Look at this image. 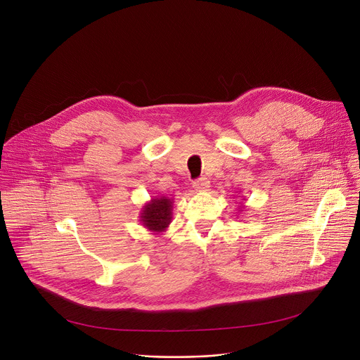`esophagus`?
Here are the masks:
<instances>
[{
    "mask_svg": "<svg viewBox=\"0 0 360 360\" xmlns=\"http://www.w3.org/2000/svg\"><path fill=\"white\" fill-rule=\"evenodd\" d=\"M207 187H209V180L205 177H200L196 181H193V188L196 192H203V190H207Z\"/></svg>",
    "mask_w": 360,
    "mask_h": 360,
    "instance_id": "obj_1",
    "label": "esophagus"
}]
</instances>
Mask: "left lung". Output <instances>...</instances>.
<instances>
[{
  "label": "left lung",
  "mask_w": 360,
  "mask_h": 360,
  "mask_svg": "<svg viewBox=\"0 0 360 360\" xmlns=\"http://www.w3.org/2000/svg\"><path fill=\"white\" fill-rule=\"evenodd\" d=\"M238 209H244V205H240V207Z\"/></svg>",
  "instance_id": "1"
}]
</instances>
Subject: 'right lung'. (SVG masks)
Wrapping results in <instances>:
<instances>
[{"label":"right lung","mask_w":360,"mask_h":360,"mask_svg":"<svg viewBox=\"0 0 360 360\" xmlns=\"http://www.w3.org/2000/svg\"><path fill=\"white\" fill-rule=\"evenodd\" d=\"M173 219V199L155 196L142 206L139 214L141 224L153 234H161L167 231Z\"/></svg>","instance_id":"obj_1"}]
</instances>
